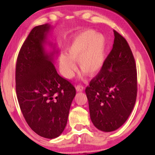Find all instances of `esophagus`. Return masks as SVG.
<instances>
[{
    "mask_svg": "<svg viewBox=\"0 0 155 155\" xmlns=\"http://www.w3.org/2000/svg\"><path fill=\"white\" fill-rule=\"evenodd\" d=\"M76 91L81 92V91H83V90H84V87L81 84H78L77 86L76 87Z\"/></svg>",
    "mask_w": 155,
    "mask_h": 155,
    "instance_id": "obj_1",
    "label": "esophagus"
}]
</instances>
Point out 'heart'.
I'll return each mask as SVG.
<instances>
[{"mask_svg": "<svg viewBox=\"0 0 155 155\" xmlns=\"http://www.w3.org/2000/svg\"><path fill=\"white\" fill-rule=\"evenodd\" d=\"M107 39L104 34L94 30H86L73 38L65 48L66 54L59 57L60 69L67 79L74 76L76 65L90 76L97 74L102 69L107 51Z\"/></svg>", "mask_w": 155, "mask_h": 155, "instance_id": "heart-1", "label": "heart"}]
</instances>
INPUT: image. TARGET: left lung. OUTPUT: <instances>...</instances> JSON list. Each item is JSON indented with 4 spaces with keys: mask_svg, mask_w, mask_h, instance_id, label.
<instances>
[{
    "mask_svg": "<svg viewBox=\"0 0 155 155\" xmlns=\"http://www.w3.org/2000/svg\"><path fill=\"white\" fill-rule=\"evenodd\" d=\"M114 33L111 51L85 90L92 123L104 132L116 130L126 122L137 96V71L132 51L122 35L116 31Z\"/></svg>",
    "mask_w": 155,
    "mask_h": 155,
    "instance_id": "8db88e82",
    "label": "left lung"
}]
</instances>
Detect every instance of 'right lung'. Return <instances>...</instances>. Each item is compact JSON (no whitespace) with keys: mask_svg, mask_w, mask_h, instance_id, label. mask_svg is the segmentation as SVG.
<instances>
[{"mask_svg":"<svg viewBox=\"0 0 155 155\" xmlns=\"http://www.w3.org/2000/svg\"><path fill=\"white\" fill-rule=\"evenodd\" d=\"M50 29L49 25H41L29 33L17 57L15 79L17 100L27 123L38 136L52 139L66 126L76 89L55 69V47L51 52L46 51Z\"/></svg>","mask_w":155,"mask_h":155,"instance_id":"1","label":"right lung"}]
</instances>
